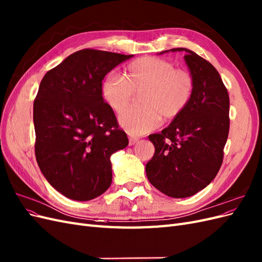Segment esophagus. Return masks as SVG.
Wrapping results in <instances>:
<instances>
[{
	"mask_svg": "<svg viewBox=\"0 0 262 262\" xmlns=\"http://www.w3.org/2000/svg\"><path fill=\"white\" fill-rule=\"evenodd\" d=\"M138 141H139V138H136V137H129V145L136 144Z\"/></svg>",
	"mask_w": 262,
	"mask_h": 262,
	"instance_id": "34e87169",
	"label": "esophagus"
}]
</instances>
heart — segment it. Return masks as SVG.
I'll use <instances>...</instances> for the list:
<instances>
[{
    "label": "heart",
    "mask_w": 262,
    "mask_h": 262,
    "mask_svg": "<svg viewBox=\"0 0 262 262\" xmlns=\"http://www.w3.org/2000/svg\"><path fill=\"white\" fill-rule=\"evenodd\" d=\"M194 91L191 73L175 68L167 59L142 57L132 61L124 76L109 73L101 82L100 94L115 113L120 114L140 93L141 106L119 116V123L131 134L155 130L162 118L170 121L185 112Z\"/></svg>",
    "instance_id": "1"
}]
</instances>
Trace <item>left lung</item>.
Listing matches in <instances>:
<instances>
[{"label": "left lung", "mask_w": 262, "mask_h": 262, "mask_svg": "<svg viewBox=\"0 0 262 262\" xmlns=\"http://www.w3.org/2000/svg\"><path fill=\"white\" fill-rule=\"evenodd\" d=\"M185 60L193 81L190 104L178 118L148 136L155 146L146 176L156 189L171 198H187L215 178L223 163L229 131V97L222 78L209 61L186 48Z\"/></svg>", "instance_id": "1"}]
</instances>
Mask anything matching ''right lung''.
Segmentation results:
<instances>
[{
	"mask_svg": "<svg viewBox=\"0 0 262 262\" xmlns=\"http://www.w3.org/2000/svg\"><path fill=\"white\" fill-rule=\"evenodd\" d=\"M133 55L83 49L46 73L34 101L35 154L60 193L89 201L112 185L110 156L129 144L101 97L107 73Z\"/></svg>",
	"mask_w": 262,
	"mask_h": 262,
	"instance_id": "right-lung-1",
	"label": "right lung"
}]
</instances>
